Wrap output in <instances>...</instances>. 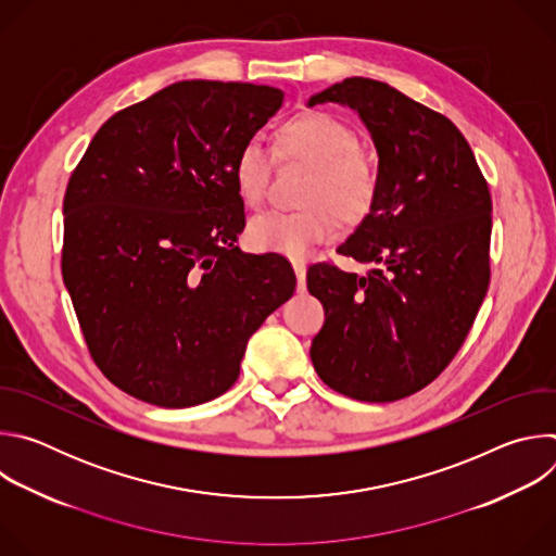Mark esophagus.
I'll return each instance as SVG.
<instances>
[{
    "label": "esophagus",
    "instance_id": "34e87169",
    "mask_svg": "<svg viewBox=\"0 0 556 556\" xmlns=\"http://www.w3.org/2000/svg\"><path fill=\"white\" fill-rule=\"evenodd\" d=\"M292 268H294V275H296V286L303 292L305 290V270H307V266H305L303 260H292Z\"/></svg>",
    "mask_w": 556,
    "mask_h": 556
}]
</instances>
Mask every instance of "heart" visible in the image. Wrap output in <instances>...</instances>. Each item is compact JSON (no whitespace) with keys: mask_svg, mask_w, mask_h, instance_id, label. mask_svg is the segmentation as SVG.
<instances>
[{"mask_svg":"<svg viewBox=\"0 0 556 556\" xmlns=\"http://www.w3.org/2000/svg\"><path fill=\"white\" fill-rule=\"evenodd\" d=\"M277 161L299 163L309 169L299 202L288 213H266L249 224V242L257 251L286 257H305L309 249L330 240L337 215L345 224L361 222L374 206L378 174L361 151L352 127L324 112H305L281 123L273 134ZM235 187L247 206L266 200L270 163L257 142H247L232 165Z\"/></svg>","mask_w":556,"mask_h":556,"instance_id":"obj_1","label":"heart"}]
</instances>
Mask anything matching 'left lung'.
<instances>
[{
    "instance_id": "left-lung-1",
    "label": "left lung",
    "mask_w": 556,
    "mask_h": 556,
    "mask_svg": "<svg viewBox=\"0 0 556 556\" xmlns=\"http://www.w3.org/2000/svg\"><path fill=\"white\" fill-rule=\"evenodd\" d=\"M324 103L354 110L369 129L378 193L337 249L371 270L307 268L326 309L309 358L334 391L393 403L444 371L478 316L491 281V193L462 131L395 88L352 76L307 108Z\"/></svg>"
}]
</instances>
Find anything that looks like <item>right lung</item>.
<instances>
[{"mask_svg": "<svg viewBox=\"0 0 556 556\" xmlns=\"http://www.w3.org/2000/svg\"><path fill=\"white\" fill-rule=\"evenodd\" d=\"M270 86L180 81L116 112L63 198V283L88 350L134 399L208 403L294 292L290 262L237 247L232 165L281 108Z\"/></svg>", "mask_w": 556, "mask_h": 556, "instance_id": "1", "label": "right lung"}]
</instances>
